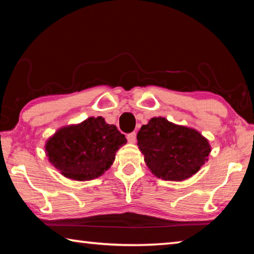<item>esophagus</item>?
<instances>
[{
    "label": "esophagus",
    "instance_id": "esophagus-1",
    "mask_svg": "<svg viewBox=\"0 0 254 254\" xmlns=\"http://www.w3.org/2000/svg\"><path fill=\"white\" fill-rule=\"evenodd\" d=\"M127 141H128V142L134 143V142H135V140H136V133H135V132H131V133H128V134L127 135Z\"/></svg>",
    "mask_w": 254,
    "mask_h": 254
}]
</instances>
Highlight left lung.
Listing matches in <instances>:
<instances>
[{"mask_svg": "<svg viewBox=\"0 0 254 254\" xmlns=\"http://www.w3.org/2000/svg\"><path fill=\"white\" fill-rule=\"evenodd\" d=\"M136 139L150 170L165 180L182 182L191 177L210 152L208 141L199 132L165 118H152L141 127Z\"/></svg>", "mask_w": 254, "mask_h": 254, "instance_id": "8db88e82", "label": "left lung"}]
</instances>
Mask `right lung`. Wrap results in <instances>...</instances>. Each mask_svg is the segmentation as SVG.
Here are the masks:
<instances>
[{"label": "right lung", "instance_id": "add662e5", "mask_svg": "<svg viewBox=\"0 0 254 254\" xmlns=\"http://www.w3.org/2000/svg\"><path fill=\"white\" fill-rule=\"evenodd\" d=\"M127 137L104 119L88 118L78 126L60 128L46 144L47 156L67 178H97L113 163Z\"/></svg>", "mask_w": 254, "mask_h": 254}]
</instances>
